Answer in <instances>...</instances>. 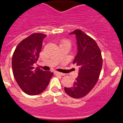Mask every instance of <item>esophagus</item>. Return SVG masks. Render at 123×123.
<instances>
[{"label":"esophagus","mask_w":123,"mask_h":123,"mask_svg":"<svg viewBox=\"0 0 123 123\" xmlns=\"http://www.w3.org/2000/svg\"><path fill=\"white\" fill-rule=\"evenodd\" d=\"M55 74H58V75H60V76H64V73H61V72H55Z\"/></svg>","instance_id":"obj_1"}]
</instances>
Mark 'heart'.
<instances>
[{
    "mask_svg": "<svg viewBox=\"0 0 123 123\" xmlns=\"http://www.w3.org/2000/svg\"><path fill=\"white\" fill-rule=\"evenodd\" d=\"M62 43H65V44L68 45H69L70 47V42H68V41H63Z\"/></svg>",
    "mask_w": 123,
    "mask_h": 123,
    "instance_id": "b5f03b06",
    "label": "heart"
}]
</instances>
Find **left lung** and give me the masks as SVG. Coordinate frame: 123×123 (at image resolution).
Masks as SVG:
<instances>
[{
	"label": "left lung",
	"mask_w": 123,
	"mask_h": 123,
	"mask_svg": "<svg viewBox=\"0 0 123 123\" xmlns=\"http://www.w3.org/2000/svg\"><path fill=\"white\" fill-rule=\"evenodd\" d=\"M70 34H76L78 53L73 64L80 67L78 76L72 87L64 88L65 93L73 98H81L87 95L99 80L103 65L101 51L96 41L81 30Z\"/></svg>",
	"instance_id": "obj_1"
}]
</instances>
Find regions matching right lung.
<instances>
[{
  "instance_id": "obj_1",
  "label": "right lung",
  "mask_w": 123,
  "mask_h": 123,
  "mask_svg": "<svg viewBox=\"0 0 123 123\" xmlns=\"http://www.w3.org/2000/svg\"><path fill=\"white\" fill-rule=\"evenodd\" d=\"M45 37V34L42 33L31 34L18 45L12 55L14 77L27 95H39L44 91L53 75L50 72L33 67V64L38 60Z\"/></svg>"
}]
</instances>
